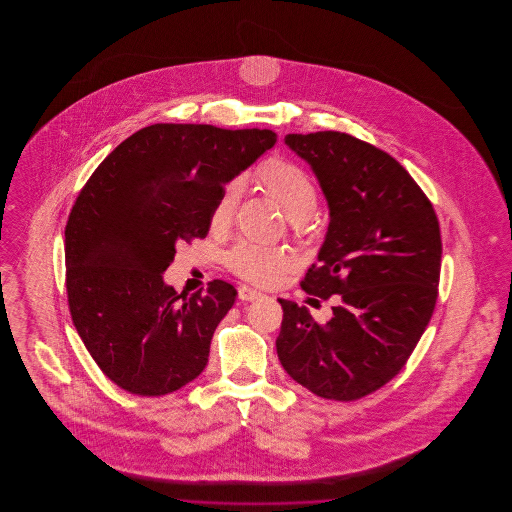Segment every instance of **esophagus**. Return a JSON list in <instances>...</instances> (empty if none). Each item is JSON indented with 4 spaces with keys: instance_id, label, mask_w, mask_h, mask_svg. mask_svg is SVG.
<instances>
[{
    "instance_id": "obj_1",
    "label": "esophagus",
    "mask_w": 512,
    "mask_h": 512,
    "mask_svg": "<svg viewBox=\"0 0 512 512\" xmlns=\"http://www.w3.org/2000/svg\"><path fill=\"white\" fill-rule=\"evenodd\" d=\"M238 297H240L242 301H255V299L261 297V293L257 292V290H253V288L240 286V288H238Z\"/></svg>"
}]
</instances>
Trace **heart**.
I'll return each mask as SVG.
<instances>
[{
    "mask_svg": "<svg viewBox=\"0 0 512 512\" xmlns=\"http://www.w3.org/2000/svg\"><path fill=\"white\" fill-rule=\"evenodd\" d=\"M257 180L263 192L274 199L284 215L292 220L293 226L299 228L303 222L315 217L318 209L317 186L313 178L292 161L280 157L268 159L259 167ZM242 192V178H232L220 188L211 211V224L215 228H226L232 222ZM226 267L245 282L272 286L293 267V257L278 247L242 242L226 253Z\"/></svg>",
    "mask_w": 512,
    "mask_h": 512,
    "instance_id": "1",
    "label": "heart"
}]
</instances>
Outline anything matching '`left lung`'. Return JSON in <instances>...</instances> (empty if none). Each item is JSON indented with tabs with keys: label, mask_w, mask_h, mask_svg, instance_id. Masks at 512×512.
Instances as JSON below:
<instances>
[{
	"label": "left lung",
	"mask_w": 512,
	"mask_h": 512,
	"mask_svg": "<svg viewBox=\"0 0 512 512\" xmlns=\"http://www.w3.org/2000/svg\"><path fill=\"white\" fill-rule=\"evenodd\" d=\"M317 174L330 224L303 292L338 301L318 324L307 307L284 311L278 359L318 397L357 401L407 365L438 301L441 234L436 211L390 153L345 132L288 134Z\"/></svg>",
	"instance_id": "8db88e82"
}]
</instances>
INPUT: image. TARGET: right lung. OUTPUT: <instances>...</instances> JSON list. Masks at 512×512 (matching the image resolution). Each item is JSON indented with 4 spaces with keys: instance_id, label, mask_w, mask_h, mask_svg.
I'll use <instances>...</instances> for the list:
<instances>
[{
    "instance_id": "obj_1",
    "label": "right lung",
    "mask_w": 512,
    "mask_h": 512,
    "mask_svg": "<svg viewBox=\"0 0 512 512\" xmlns=\"http://www.w3.org/2000/svg\"><path fill=\"white\" fill-rule=\"evenodd\" d=\"M276 144L272 130L151 124L88 178L65 228L74 328L101 372L142 397L180 390L209 359L236 290L178 295L163 282L176 244L205 238L220 188Z\"/></svg>"
}]
</instances>
